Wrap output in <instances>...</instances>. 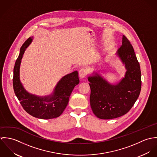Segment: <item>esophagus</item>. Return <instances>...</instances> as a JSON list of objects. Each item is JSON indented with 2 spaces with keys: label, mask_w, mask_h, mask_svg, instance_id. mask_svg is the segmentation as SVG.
<instances>
[{
  "label": "esophagus",
  "mask_w": 157,
  "mask_h": 157,
  "mask_svg": "<svg viewBox=\"0 0 157 157\" xmlns=\"http://www.w3.org/2000/svg\"><path fill=\"white\" fill-rule=\"evenodd\" d=\"M88 74V71L86 68H82L79 71V77L80 78H85Z\"/></svg>",
  "instance_id": "34e87169"
}]
</instances>
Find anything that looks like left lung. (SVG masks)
Listing matches in <instances>:
<instances>
[{"mask_svg":"<svg viewBox=\"0 0 157 157\" xmlns=\"http://www.w3.org/2000/svg\"><path fill=\"white\" fill-rule=\"evenodd\" d=\"M117 54L127 69L124 78L118 84L112 85L98 74L88 77L90 107L95 116L100 119H112L124 115L132 108L140 94V64L133 46L124 36Z\"/></svg>","mask_w":157,"mask_h":157,"instance_id":"left-lung-1","label":"left lung"}]
</instances>
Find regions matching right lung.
I'll use <instances>...</instances> for the list:
<instances>
[{"label": "right lung", "mask_w": 157, "mask_h": 157, "mask_svg": "<svg viewBox=\"0 0 157 157\" xmlns=\"http://www.w3.org/2000/svg\"><path fill=\"white\" fill-rule=\"evenodd\" d=\"M31 42L32 38L29 37L24 42L15 63L13 79L15 94L23 109L33 117L41 119L58 117L66 108L72 90L80 82L78 72L76 71L64 76L57 83L51 96L39 97L29 94L20 82L19 68L24 51Z\"/></svg>", "instance_id": "obj_1"}]
</instances>
